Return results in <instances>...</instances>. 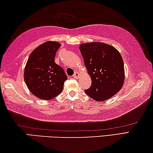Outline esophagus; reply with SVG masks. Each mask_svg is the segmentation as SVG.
<instances>
[{
  "label": "esophagus",
  "instance_id": "obj_1",
  "mask_svg": "<svg viewBox=\"0 0 153 153\" xmlns=\"http://www.w3.org/2000/svg\"><path fill=\"white\" fill-rule=\"evenodd\" d=\"M79 76H80V74H79V73L78 72H75V73L74 74V75H73V76L74 77L75 79H78L79 77Z\"/></svg>",
  "mask_w": 153,
  "mask_h": 153
}]
</instances>
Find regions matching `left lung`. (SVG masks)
Masks as SVG:
<instances>
[{"instance_id":"left-lung-1","label":"left lung","mask_w":153,"mask_h":153,"mask_svg":"<svg viewBox=\"0 0 153 153\" xmlns=\"http://www.w3.org/2000/svg\"><path fill=\"white\" fill-rule=\"evenodd\" d=\"M79 49L91 79L85 94L97 102H103L118 93L125 81L123 60L118 50L102 42L82 43Z\"/></svg>"}]
</instances>
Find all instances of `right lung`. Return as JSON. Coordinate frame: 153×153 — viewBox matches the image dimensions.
Segmentation results:
<instances>
[{
  "label": "right lung",
  "mask_w": 153,
  "mask_h": 153,
  "mask_svg": "<svg viewBox=\"0 0 153 153\" xmlns=\"http://www.w3.org/2000/svg\"><path fill=\"white\" fill-rule=\"evenodd\" d=\"M61 44L47 41L32 51L24 69V78L30 91L38 98L49 100L61 93L67 76L55 63V56Z\"/></svg>",
  "instance_id": "right-lung-1"
}]
</instances>
